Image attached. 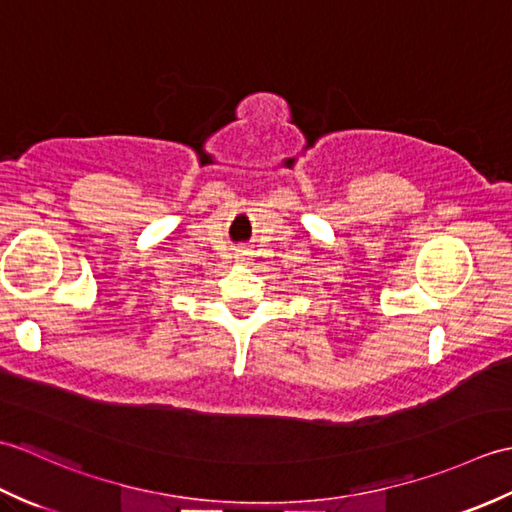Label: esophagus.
Returning <instances> with one entry per match:
<instances>
[{
  "instance_id": "34e87169",
  "label": "esophagus",
  "mask_w": 512,
  "mask_h": 512,
  "mask_svg": "<svg viewBox=\"0 0 512 512\" xmlns=\"http://www.w3.org/2000/svg\"><path fill=\"white\" fill-rule=\"evenodd\" d=\"M237 259H239V262H248V250H239V255H237Z\"/></svg>"
}]
</instances>
